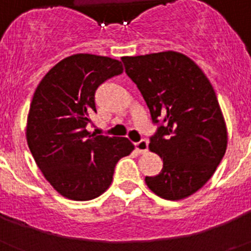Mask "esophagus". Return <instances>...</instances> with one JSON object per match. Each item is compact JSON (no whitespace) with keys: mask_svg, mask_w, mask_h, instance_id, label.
<instances>
[{"mask_svg":"<svg viewBox=\"0 0 251 251\" xmlns=\"http://www.w3.org/2000/svg\"><path fill=\"white\" fill-rule=\"evenodd\" d=\"M134 146H136V150L138 153H146L148 150V142L146 139H141Z\"/></svg>","mask_w":251,"mask_h":251,"instance_id":"obj_1","label":"esophagus"}]
</instances>
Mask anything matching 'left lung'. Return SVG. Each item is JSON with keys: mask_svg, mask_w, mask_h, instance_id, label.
Masks as SVG:
<instances>
[{"mask_svg": "<svg viewBox=\"0 0 251 251\" xmlns=\"http://www.w3.org/2000/svg\"><path fill=\"white\" fill-rule=\"evenodd\" d=\"M126 73L138 86L153 123L150 150L163 159L151 191L182 200L211 178L227 147V129L216 93L195 61L176 51L123 56Z\"/></svg>", "mask_w": 251, "mask_h": 251, "instance_id": "obj_1", "label": "left lung"}]
</instances>
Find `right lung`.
<instances>
[{"label":"right lung","mask_w":251,"mask_h":251,"mask_svg":"<svg viewBox=\"0 0 251 251\" xmlns=\"http://www.w3.org/2000/svg\"><path fill=\"white\" fill-rule=\"evenodd\" d=\"M122 73L118 60L75 54L52 66L35 90L26 126L28 148L46 181L69 200L100 196L117 162L134 150L128 138L86 130L97 112L98 86Z\"/></svg>","instance_id":"obj_1"}]
</instances>
